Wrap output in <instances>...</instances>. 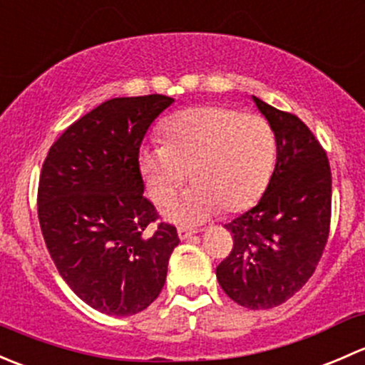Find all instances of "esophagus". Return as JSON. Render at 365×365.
<instances>
[{
    "instance_id": "obj_1",
    "label": "esophagus",
    "mask_w": 365,
    "mask_h": 365,
    "mask_svg": "<svg viewBox=\"0 0 365 365\" xmlns=\"http://www.w3.org/2000/svg\"><path fill=\"white\" fill-rule=\"evenodd\" d=\"M196 235H197L196 230H190V227H178L180 240H189V238L196 237Z\"/></svg>"
}]
</instances>
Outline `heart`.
Returning <instances> with one entry per match:
<instances>
[{"instance_id": "obj_1", "label": "heart", "mask_w": 365, "mask_h": 365, "mask_svg": "<svg viewBox=\"0 0 365 365\" xmlns=\"http://www.w3.org/2000/svg\"><path fill=\"white\" fill-rule=\"evenodd\" d=\"M165 143L141 150L152 200L168 205L190 178L196 185L168 208L175 222L196 224L224 208L240 212L267 187L275 164V134L264 118L222 106L175 114Z\"/></svg>"}]
</instances>
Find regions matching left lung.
Segmentation results:
<instances>
[{
  "label": "left lung",
  "mask_w": 365,
  "mask_h": 365,
  "mask_svg": "<svg viewBox=\"0 0 365 365\" xmlns=\"http://www.w3.org/2000/svg\"><path fill=\"white\" fill-rule=\"evenodd\" d=\"M274 128L277 162L259 203L226 224L230 256L217 267L227 297L247 309L284 304L311 279L325 251L332 217V173L307 125L252 97Z\"/></svg>",
  "instance_id": "obj_1"
}]
</instances>
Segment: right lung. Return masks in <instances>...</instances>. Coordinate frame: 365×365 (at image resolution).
<instances>
[{"instance_id":"add662e5","label":"right lung","mask_w":365,"mask_h":365,"mask_svg":"<svg viewBox=\"0 0 365 365\" xmlns=\"http://www.w3.org/2000/svg\"><path fill=\"white\" fill-rule=\"evenodd\" d=\"M173 102L111 98L73 121L43 160L36 203L47 251L70 289L104 314L145 311L180 244L143 196L139 169L145 134Z\"/></svg>"}]
</instances>
